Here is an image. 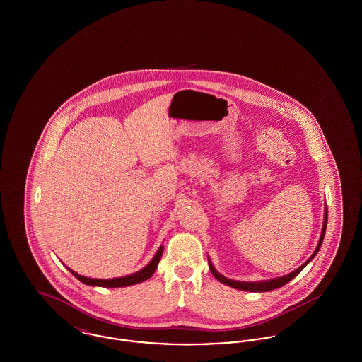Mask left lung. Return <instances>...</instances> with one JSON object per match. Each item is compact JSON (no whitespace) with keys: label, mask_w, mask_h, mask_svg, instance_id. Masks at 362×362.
Segmentation results:
<instances>
[{"label":"left lung","mask_w":362,"mask_h":362,"mask_svg":"<svg viewBox=\"0 0 362 362\" xmlns=\"http://www.w3.org/2000/svg\"><path fill=\"white\" fill-rule=\"evenodd\" d=\"M326 228H327V209H326V213H325V224H323L322 236H320V240H319V244H317L315 252L312 254V257H310L303 266H300L297 270H294V272H292V273L288 274V276H279V278H274V279H270V281H262V282H240V281L228 279V278H225L224 276L218 274V273L216 272V269L213 267V264L210 263V260H209L210 272H211V274L216 276L220 282H223V284L228 285V286H232V288H235V289H239V291H245V292H269V291H274V289H278V288L286 285L289 281H292L293 278L297 276V274L310 263L312 259L315 258V255L319 252V250H320V247H322V243H323V239H325V233H326Z\"/></svg>","instance_id":"8db88e82"}]
</instances>
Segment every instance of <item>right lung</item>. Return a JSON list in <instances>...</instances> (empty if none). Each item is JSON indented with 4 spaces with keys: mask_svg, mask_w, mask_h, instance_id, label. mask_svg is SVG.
Segmentation results:
<instances>
[{
    "mask_svg": "<svg viewBox=\"0 0 362 362\" xmlns=\"http://www.w3.org/2000/svg\"><path fill=\"white\" fill-rule=\"evenodd\" d=\"M163 250L164 247H160L158 251L156 252L155 258L151 260V263L144 267L142 270H139L137 273L132 274V276H121V278H112V279H93V278H86V276H80L77 273H74L73 270H69L73 276H76L77 279H80L81 282H84L86 285H92V286H103V288H122V286H129V285H134V284H139L146 281L148 278L153 276L156 267L160 262V258L163 255Z\"/></svg>",
    "mask_w": 362,
    "mask_h": 362,
    "instance_id": "obj_1",
    "label": "right lung"
}]
</instances>
